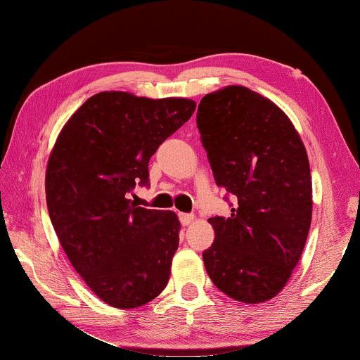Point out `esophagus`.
Listing matches in <instances>:
<instances>
[{
	"label": "esophagus",
	"mask_w": 360,
	"mask_h": 360,
	"mask_svg": "<svg viewBox=\"0 0 360 360\" xmlns=\"http://www.w3.org/2000/svg\"><path fill=\"white\" fill-rule=\"evenodd\" d=\"M179 218H180V223L184 226H190L194 221V217L191 213H180Z\"/></svg>",
	"instance_id": "obj_1"
}]
</instances>
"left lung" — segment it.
<instances>
[{"label": "left lung", "mask_w": 360, "mask_h": 360, "mask_svg": "<svg viewBox=\"0 0 360 360\" xmlns=\"http://www.w3.org/2000/svg\"><path fill=\"white\" fill-rule=\"evenodd\" d=\"M196 122L217 185L237 204L229 218H209L205 270L231 299L262 304L286 286L310 231L305 145L278 105L242 85L205 94Z\"/></svg>", "instance_id": "8db88e82"}]
</instances>
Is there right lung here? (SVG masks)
Returning <instances> with one entry per match:
<instances>
[{"mask_svg": "<svg viewBox=\"0 0 360 360\" xmlns=\"http://www.w3.org/2000/svg\"><path fill=\"white\" fill-rule=\"evenodd\" d=\"M194 110L186 98L101 91L56 139L46 172L50 221L75 272L107 305L142 307L167 286L179 218L137 207L129 193L148 185L150 158Z\"/></svg>", "mask_w": 360, "mask_h": 360, "instance_id": "add662e5", "label": "right lung"}]
</instances>
